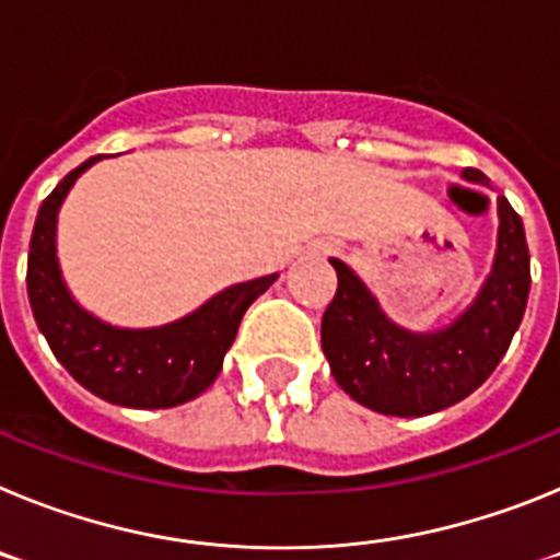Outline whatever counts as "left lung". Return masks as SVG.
I'll return each mask as SVG.
<instances>
[{
  "instance_id": "obj_1",
  "label": "left lung",
  "mask_w": 560,
  "mask_h": 560,
  "mask_svg": "<svg viewBox=\"0 0 560 560\" xmlns=\"http://www.w3.org/2000/svg\"><path fill=\"white\" fill-rule=\"evenodd\" d=\"M465 179L485 182L479 171ZM339 277L323 316V350L336 384L381 415L418 418L468 398L497 370L522 325L530 294V252L518 212L499 199V249L474 305L438 334H409L381 314L359 277L330 260Z\"/></svg>"
}]
</instances>
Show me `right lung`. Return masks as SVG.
I'll return each mask as SVG.
<instances>
[{
  "instance_id": "add662e5",
  "label": "right lung",
  "mask_w": 560,
  "mask_h": 560,
  "mask_svg": "<svg viewBox=\"0 0 560 560\" xmlns=\"http://www.w3.org/2000/svg\"><path fill=\"white\" fill-rule=\"evenodd\" d=\"M97 160L103 153L67 173L38 207L27 255L30 308L49 350L89 393L131 409L179 407L215 381L246 308L277 275L230 285L199 311L162 328L122 330L86 314L61 280L56 215L72 182Z\"/></svg>"
}]
</instances>
